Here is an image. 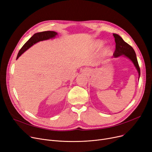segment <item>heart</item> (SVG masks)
<instances>
[{
	"label": "heart",
	"mask_w": 152,
	"mask_h": 152,
	"mask_svg": "<svg viewBox=\"0 0 152 152\" xmlns=\"http://www.w3.org/2000/svg\"><path fill=\"white\" fill-rule=\"evenodd\" d=\"M103 44H104V42L103 41H101V40H99V41H97L96 43H95V46H96V47L98 48V49H100ZM111 50L110 49V47L108 46L105 47L102 50V54L105 56H109L111 55Z\"/></svg>",
	"instance_id": "b5f03b06"
}]
</instances>
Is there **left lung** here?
Wrapping results in <instances>:
<instances>
[{"label": "left lung", "instance_id": "1", "mask_svg": "<svg viewBox=\"0 0 152 152\" xmlns=\"http://www.w3.org/2000/svg\"><path fill=\"white\" fill-rule=\"evenodd\" d=\"M113 36L116 42V49L113 53V56L115 57H118L123 55L125 57L129 58L134 63L135 68H136L140 77V70L137 61L136 54H135L133 48L130 45L126 43L121 36L116 34H113Z\"/></svg>", "mask_w": 152, "mask_h": 152}]
</instances>
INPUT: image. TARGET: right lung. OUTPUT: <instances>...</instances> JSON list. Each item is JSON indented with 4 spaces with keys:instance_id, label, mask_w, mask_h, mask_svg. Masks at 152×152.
Listing matches in <instances>:
<instances>
[{
    "instance_id": "1",
    "label": "right lung",
    "mask_w": 152,
    "mask_h": 152,
    "mask_svg": "<svg viewBox=\"0 0 152 152\" xmlns=\"http://www.w3.org/2000/svg\"><path fill=\"white\" fill-rule=\"evenodd\" d=\"M56 35H57V33H56V32L51 31H43L41 32V33H37L34 34L21 47V49L20 50L18 53L17 59H18L21 54H23L26 50H28L30 47L33 45L34 44L39 41H44V40H47L51 38H53L56 36Z\"/></svg>"
}]
</instances>
